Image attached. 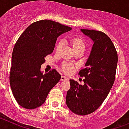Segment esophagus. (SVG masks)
<instances>
[{"instance_id": "obj_1", "label": "esophagus", "mask_w": 129, "mask_h": 129, "mask_svg": "<svg viewBox=\"0 0 129 129\" xmlns=\"http://www.w3.org/2000/svg\"><path fill=\"white\" fill-rule=\"evenodd\" d=\"M61 81H64L68 80V77H66V76H62V77H61Z\"/></svg>"}]
</instances>
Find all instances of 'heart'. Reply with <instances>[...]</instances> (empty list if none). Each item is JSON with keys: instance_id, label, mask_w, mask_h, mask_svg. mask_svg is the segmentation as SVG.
<instances>
[{"instance_id": "heart-1", "label": "heart", "mask_w": 129, "mask_h": 129, "mask_svg": "<svg viewBox=\"0 0 129 129\" xmlns=\"http://www.w3.org/2000/svg\"><path fill=\"white\" fill-rule=\"evenodd\" d=\"M70 43H71L72 46L74 50H76L77 49L83 48L85 49V44L83 40L81 39L80 37H73L70 40ZM64 45V42L62 40H59L57 42L55 46V51L57 52H59L61 50ZM75 65L73 64L72 63H70L69 62H63L62 64V70L64 72L67 73V74H70L74 70Z\"/></svg>"}]
</instances>
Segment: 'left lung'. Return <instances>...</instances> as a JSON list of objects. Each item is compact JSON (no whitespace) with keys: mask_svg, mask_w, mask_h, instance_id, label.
<instances>
[{"mask_svg":"<svg viewBox=\"0 0 129 129\" xmlns=\"http://www.w3.org/2000/svg\"><path fill=\"white\" fill-rule=\"evenodd\" d=\"M82 32L94 41L86 68L79 72L84 85L70 79L67 92V107L81 116L94 112L103 103L113 85L118 64V53L107 34L94 29H81Z\"/></svg>","mask_w":129,"mask_h":129,"instance_id":"left-lung-1","label":"left lung"}]
</instances>
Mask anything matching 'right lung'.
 <instances>
[{
  "label": "right lung",
  "mask_w": 129,
  "mask_h": 129,
  "mask_svg": "<svg viewBox=\"0 0 129 129\" xmlns=\"http://www.w3.org/2000/svg\"><path fill=\"white\" fill-rule=\"evenodd\" d=\"M71 29L46 19L32 23L20 35L13 48L10 74V86L19 105L26 109L41 106L61 79L56 70L43 74L41 67L53 52L57 38Z\"/></svg>",
  "instance_id": "add662e5"
}]
</instances>
